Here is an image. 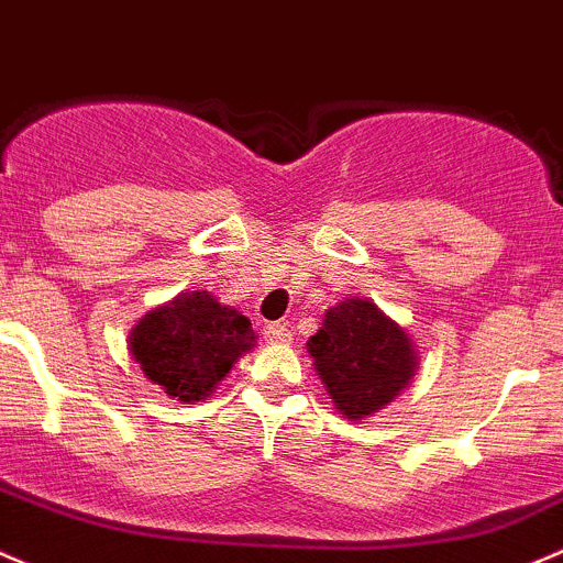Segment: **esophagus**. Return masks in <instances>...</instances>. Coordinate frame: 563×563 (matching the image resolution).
<instances>
[{
	"instance_id": "34e87169",
	"label": "esophagus",
	"mask_w": 563,
	"mask_h": 563,
	"mask_svg": "<svg viewBox=\"0 0 563 563\" xmlns=\"http://www.w3.org/2000/svg\"><path fill=\"white\" fill-rule=\"evenodd\" d=\"M264 336H266V342H275V345H286V342H291L294 331L288 329L286 323H266Z\"/></svg>"
}]
</instances>
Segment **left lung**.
Segmentation results:
<instances>
[{"mask_svg":"<svg viewBox=\"0 0 563 563\" xmlns=\"http://www.w3.org/2000/svg\"><path fill=\"white\" fill-rule=\"evenodd\" d=\"M307 347L336 412L353 421L383 410L416 375L407 331L366 299L331 307Z\"/></svg>","mask_w":563,"mask_h":563,"instance_id":"left-lung-1","label":"left lung"}]
</instances>
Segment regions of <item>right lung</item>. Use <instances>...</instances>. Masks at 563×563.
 <instances>
[{
  "label": "right lung",
  "instance_id": "obj_1",
  "mask_svg": "<svg viewBox=\"0 0 563 563\" xmlns=\"http://www.w3.org/2000/svg\"><path fill=\"white\" fill-rule=\"evenodd\" d=\"M253 340L242 312L218 305L207 291H188L142 318L132 331V356L164 394L199 401L251 351Z\"/></svg>",
  "mask_w": 563,
  "mask_h": 563
}]
</instances>
